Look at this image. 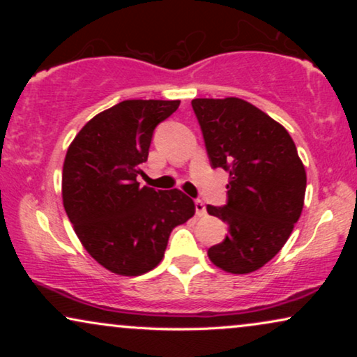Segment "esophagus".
<instances>
[{
	"mask_svg": "<svg viewBox=\"0 0 357 357\" xmlns=\"http://www.w3.org/2000/svg\"><path fill=\"white\" fill-rule=\"evenodd\" d=\"M195 209H197V216L202 218L206 214V206H204V203L202 199H195Z\"/></svg>",
	"mask_w": 357,
	"mask_h": 357,
	"instance_id": "34e87169",
	"label": "esophagus"
}]
</instances>
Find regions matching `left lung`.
Returning a JSON list of instances; mask_svg holds the SVG:
<instances>
[{"label": "left lung", "instance_id": "obj_1", "mask_svg": "<svg viewBox=\"0 0 357 357\" xmlns=\"http://www.w3.org/2000/svg\"><path fill=\"white\" fill-rule=\"evenodd\" d=\"M213 169L229 172L227 202L206 209L227 224V236L208 250L234 275L261 268L281 250L305 197V169L284 126L248 102L193 99Z\"/></svg>", "mask_w": 357, "mask_h": 357}]
</instances>
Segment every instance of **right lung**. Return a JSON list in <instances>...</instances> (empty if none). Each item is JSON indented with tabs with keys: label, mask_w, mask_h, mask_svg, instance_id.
Masks as SVG:
<instances>
[{
	"label": "right lung",
	"mask_w": 357,
	"mask_h": 357,
	"mask_svg": "<svg viewBox=\"0 0 357 357\" xmlns=\"http://www.w3.org/2000/svg\"><path fill=\"white\" fill-rule=\"evenodd\" d=\"M180 100H123L87 121L63 164V206L89 255L112 273L159 265L172 229L195 214L180 190L141 187L155 126Z\"/></svg>",
	"instance_id": "right-lung-1"
}]
</instances>
